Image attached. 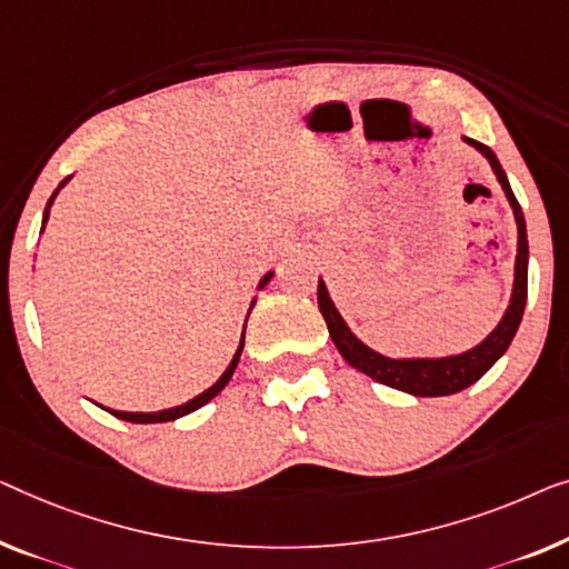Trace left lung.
<instances>
[{
    "label": "left lung",
    "instance_id": "left-lung-1",
    "mask_svg": "<svg viewBox=\"0 0 569 569\" xmlns=\"http://www.w3.org/2000/svg\"><path fill=\"white\" fill-rule=\"evenodd\" d=\"M462 141L467 146H472L477 153H482L485 161L490 163L492 174H496L498 184L503 187L506 200L510 204V210H513L518 230L513 290H510L508 308L503 312V318L498 320V326L492 328L480 343L462 353H447V357H387V353L375 351L372 346H367L351 331L339 308H336V302L331 300V292H328L323 277L318 279V308L323 312L328 336H331V341L336 343L341 357L349 361L353 369H359L361 375L372 377L375 382L395 387V390L400 392L416 395V398L455 395L480 380V377L508 351L518 326H521L526 295H529V238H526V220L521 204H518L513 189L508 184V177L503 167H500L498 156L492 153L488 146L475 141V138L462 136Z\"/></svg>",
    "mask_w": 569,
    "mask_h": 569
}]
</instances>
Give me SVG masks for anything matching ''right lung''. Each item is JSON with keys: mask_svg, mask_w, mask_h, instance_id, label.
Returning <instances> with one entry per match:
<instances>
[{"mask_svg": "<svg viewBox=\"0 0 569 569\" xmlns=\"http://www.w3.org/2000/svg\"><path fill=\"white\" fill-rule=\"evenodd\" d=\"M69 179H71V177H66L63 182H61L59 187H56V192L51 194V200H48V204H46V212H43V226H40V233H43V230H46V223H48V218H51L53 200H56V197H59L61 189H63L66 184H69ZM271 277H274V271H267V274L259 279L257 290H264V287L271 282ZM253 305H257V298L251 300V308H249V312H246V320H249L251 310H253ZM243 339H246V323H243L241 343H238V349H236V353H233V359H230V365L226 367V372L220 375L218 380L208 387V390H202L200 395H194L192 400L182 402V406H174V408H163V410H151V413H143V410H138V413H133V410H114V408H104V406H100V408H102V410H107V413H112L114 418H120V421H128V423H167V421H177V418H182V416H187V413H194L197 408H202L204 402H210V400L216 398V395H218L220 390H223V387L230 382V377H233L236 367H238V359H241V351H243Z\"/></svg>", "mask_w": 569, "mask_h": 569, "instance_id": "1", "label": "right lung"}]
</instances>
